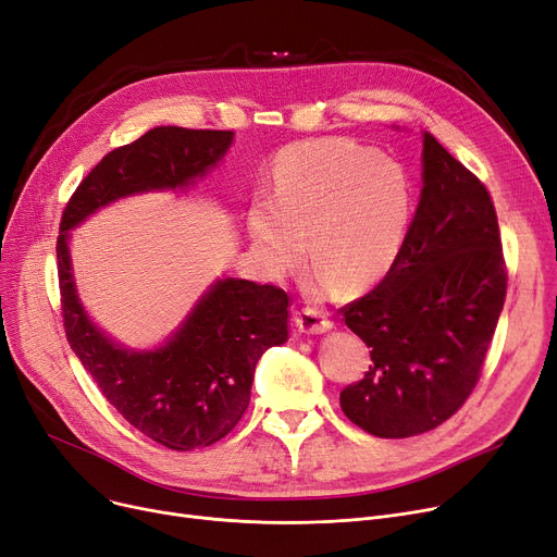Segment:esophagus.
Returning <instances> with one entry per match:
<instances>
[{
	"label": "esophagus",
	"mask_w": 557,
	"mask_h": 557,
	"mask_svg": "<svg viewBox=\"0 0 557 557\" xmlns=\"http://www.w3.org/2000/svg\"><path fill=\"white\" fill-rule=\"evenodd\" d=\"M296 325L300 327V332L321 334V332L332 330L334 323H332L327 311L317 309V307H302L300 311H296Z\"/></svg>",
	"instance_id": "34e87169"
}]
</instances>
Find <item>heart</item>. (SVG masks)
<instances>
[{"label": "heart", "mask_w": 557, "mask_h": 557, "mask_svg": "<svg viewBox=\"0 0 557 557\" xmlns=\"http://www.w3.org/2000/svg\"><path fill=\"white\" fill-rule=\"evenodd\" d=\"M412 211L405 168L346 138L300 140L273 163L271 196L246 213L265 271L282 275L305 257L319 265L311 288L325 296L342 282L361 292L392 269Z\"/></svg>", "instance_id": "b5f03b06"}]
</instances>
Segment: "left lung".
<instances>
[{
	"mask_svg": "<svg viewBox=\"0 0 557 557\" xmlns=\"http://www.w3.org/2000/svg\"><path fill=\"white\" fill-rule=\"evenodd\" d=\"M505 294L490 190L425 132L423 190L400 252L375 288L342 309L373 361L342 392L344 414L382 440L442 425L475 389Z\"/></svg>",
	"mask_w": 557,
	"mask_h": 557,
	"instance_id": "obj_1",
	"label": "left lung"
}]
</instances>
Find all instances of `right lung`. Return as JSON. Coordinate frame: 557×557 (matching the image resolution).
<instances>
[{"label":"right lung","mask_w":557,"mask_h":557,"mask_svg":"<svg viewBox=\"0 0 557 557\" xmlns=\"http://www.w3.org/2000/svg\"><path fill=\"white\" fill-rule=\"evenodd\" d=\"M232 132L154 127L111 150L72 193L57 238L61 317L70 348L102 396L145 437L193 450L221 442L250 405L263 350L288 338V296L280 286L221 280L163 348L129 352L95 327L75 294L67 230L117 198L150 188H182L205 175Z\"/></svg>","instance_id":"1"}]
</instances>
